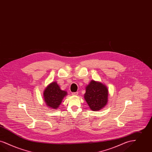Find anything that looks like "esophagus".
Returning a JSON list of instances; mask_svg holds the SVG:
<instances>
[{"label": "esophagus", "mask_w": 152, "mask_h": 152, "mask_svg": "<svg viewBox=\"0 0 152 152\" xmlns=\"http://www.w3.org/2000/svg\"><path fill=\"white\" fill-rule=\"evenodd\" d=\"M78 92L77 91V92H73V93H72V95H73V96H77V94H78Z\"/></svg>", "instance_id": "obj_1"}]
</instances>
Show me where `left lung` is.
<instances>
[{"label": "left lung", "instance_id": "8db88e82", "mask_svg": "<svg viewBox=\"0 0 152 152\" xmlns=\"http://www.w3.org/2000/svg\"><path fill=\"white\" fill-rule=\"evenodd\" d=\"M108 90L103 84L91 80L86 87L85 101L93 111H98L106 106L107 102Z\"/></svg>", "mask_w": 152, "mask_h": 152}]
</instances>
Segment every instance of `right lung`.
I'll use <instances>...</instances> for the list:
<instances>
[{
	"instance_id": "right-lung-1",
	"label": "right lung",
	"mask_w": 152,
	"mask_h": 152,
	"mask_svg": "<svg viewBox=\"0 0 152 152\" xmlns=\"http://www.w3.org/2000/svg\"><path fill=\"white\" fill-rule=\"evenodd\" d=\"M67 93V91L61 90L56 82H53L47 86L43 93L45 103L50 108L58 109Z\"/></svg>"
}]
</instances>
